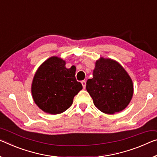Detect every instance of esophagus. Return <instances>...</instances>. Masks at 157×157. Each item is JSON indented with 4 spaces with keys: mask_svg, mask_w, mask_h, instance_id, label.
Instances as JSON below:
<instances>
[{
    "mask_svg": "<svg viewBox=\"0 0 157 157\" xmlns=\"http://www.w3.org/2000/svg\"><path fill=\"white\" fill-rule=\"evenodd\" d=\"M81 83H82V84L83 88H84V89H85V87H86V81H85V80L82 81V82H81Z\"/></svg>",
    "mask_w": 157,
    "mask_h": 157,
    "instance_id": "34e87169",
    "label": "esophagus"
}]
</instances>
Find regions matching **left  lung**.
Masks as SVG:
<instances>
[{
    "instance_id": "1",
    "label": "left lung",
    "mask_w": 157,
    "mask_h": 157,
    "mask_svg": "<svg viewBox=\"0 0 157 157\" xmlns=\"http://www.w3.org/2000/svg\"><path fill=\"white\" fill-rule=\"evenodd\" d=\"M86 90L99 110L114 114L126 108L132 98V80L117 62L110 59L96 62L94 77L86 82Z\"/></svg>"
}]
</instances>
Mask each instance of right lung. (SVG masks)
I'll list each match as a JSON object with an SVG mask.
<instances>
[{
    "mask_svg": "<svg viewBox=\"0 0 157 157\" xmlns=\"http://www.w3.org/2000/svg\"><path fill=\"white\" fill-rule=\"evenodd\" d=\"M66 62L52 56L35 74L31 92L35 103L45 113H63L73 103L74 96L82 89L75 78V67L66 68Z\"/></svg>",
    "mask_w": 157,
    "mask_h": 157,
    "instance_id": "1",
    "label": "right lung"
}]
</instances>
